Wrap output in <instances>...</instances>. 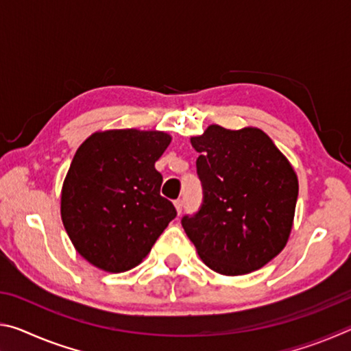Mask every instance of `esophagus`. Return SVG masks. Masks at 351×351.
Instances as JSON below:
<instances>
[{"label":"esophagus","instance_id":"1","mask_svg":"<svg viewBox=\"0 0 351 351\" xmlns=\"http://www.w3.org/2000/svg\"><path fill=\"white\" fill-rule=\"evenodd\" d=\"M173 204H175V207H176V212H178V215H180V213L182 212V199H176Z\"/></svg>","mask_w":351,"mask_h":351}]
</instances>
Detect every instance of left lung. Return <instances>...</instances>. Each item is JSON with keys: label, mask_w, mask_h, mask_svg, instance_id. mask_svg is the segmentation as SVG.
Here are the masks:
<instances>
[{"label": "left lung", "mask_w": 351, "mask_h": 351, "mask_svg": "<svg viewBox=\"0 0 351 351\" xmlns=\"http://www.w3.org/2000/svg\"><path fill=\"white\" fill-rule=\"evenodd\" d=\"M199 153L203 204L182 228L218 274L243 276L280 254L293 229L299 181L293 165L260 128L209 125L190 138Z\"/></svg>", "instance_id": "8db88e82"}]
</instances>
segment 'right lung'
Segmentation results:
<instances>
[{"mask_svg":"<svg viewBox=\"0 0 351 351\" xmlns=\"http://www.w3.org/2000/svg\"><path fill=\"white\" fill-rule=\"evenodd\" d=\"M170 141L164 132L106 130L77 148L62 187V221L75 251L96 268L138 266L176 217L154 169Z\"/></svg>","mask_w":351,"mask_h":351,"instance_id":"add662e5","label":"right lung"}]
</instances>
